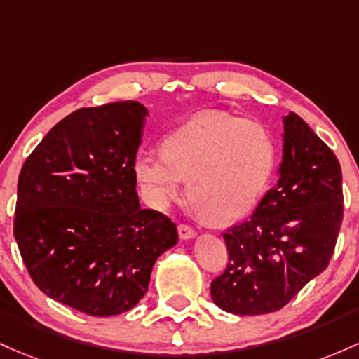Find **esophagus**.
Returning a JSON list of instances; mask_svg holds the SVG:
<instances>
[{
  "mask_svg": "<svg viewBox=\"0 0 359 359\" xmlns=\"http://www.w3.org/2000/svg\"><path fill=\"white\" fill-rule=\"evenodd\" d=\"M178 233H180L181 239H191V237L196 236L195 229L190 227V225H187V224H180L178 225Z\"/></svg>",
  "mask_w": 359,
  "mask_h": 359,
  "instance_id": "1",
  "label": "esophagus"
}]
</instances>
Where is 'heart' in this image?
Returning <instances> with one entry per match:
<instances>
[{
    "label": "heart",
    "instance_id": "obj_1",
    "mask_svg": "<svg viewBox=\"0 0 359 359\" xmlns=\"http://www.w3.org/2000/svg\"><path fill=\"white\" fill-rule=\"evenodd\" d=\"M161 154L142 152L134 175L149 203L164 208L183 191L215 222L243 219L266 191L276 166L271 130L255 118L203 111L161 140Z\"/></svg>",
    "mask_w": 359,
    "mask_h": 359
}]
</instances>
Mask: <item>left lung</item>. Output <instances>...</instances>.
<instances>
[{"mask_svg":"<svg viewBox=\"0 0 359 359\" xmlns=\"http://www.w3.org/2000/svg\"><path fill=\"white\" fill-rule=\"evenodd\" d=\"M280 178L255 213L222 236L229 263L210 285L215 305L236 316L283 309L329 266L342 222L339 161L297 114L283 118Z\"/></svg>","mask_w":359,"mask_h":359,"instance_id":"left-lung-1","label":"left lung"}]
</instances>
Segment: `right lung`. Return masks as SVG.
Wrapping results in <instances>:
<instances>
[{"label": "right lung", "mask_w": 359, "mask_h": 359, "mask_svg": "<svg viewBox=\"0 0 359 359\" xmlns=\"http://www.w3.org/2000/svg\"><path fill=\"white\" fill-rule=\"evenodd\" d=\"M147 110L139 102L79 108L23 163L13 233L34 283L95 317L146 295L156 259L178 243L175 222L140 208L134 159Z\"/></svg>", "instance_id": "obj_1"}]
</instances>
